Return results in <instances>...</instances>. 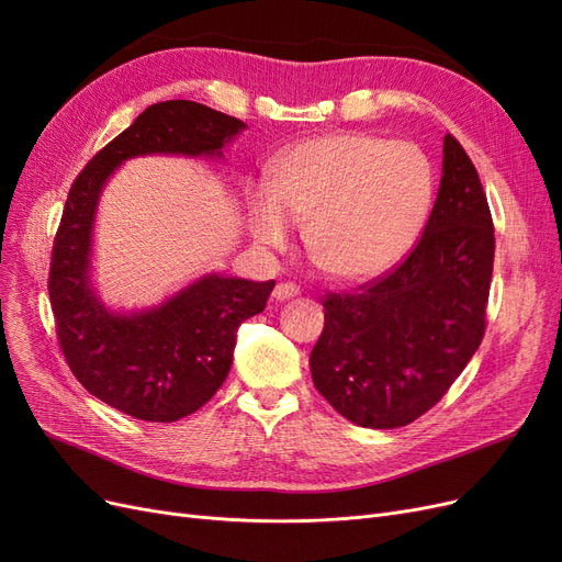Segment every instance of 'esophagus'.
Instances as JSON below:
<instances>
[{"label":"esophagus","mask_w":562,"mask_h":562,"mask_svg":"<svg viewBox=\"0 0 562 562\" xmlns=\"http://www.w3.org/2000/svg\"><path fill=\"white\" fill-rule=\"evenodd\" d=\"M271 295H274V300H279V302L297 297V295H300V285H297V283H291V281L279 283V285L274 288V293H271Z\"/></svg>","instance_id":"34e87169"}]
</instances>
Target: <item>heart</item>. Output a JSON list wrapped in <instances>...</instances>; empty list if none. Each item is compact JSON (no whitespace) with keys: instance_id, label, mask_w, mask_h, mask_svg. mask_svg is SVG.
Masks as SVG:
<instances>
[{"instance_id":"heart-1","label":"heart","mask_w":562,"mask_h":562,"mask_svg":"<svg viewBox=\"0 0 562 562\" xmlns=\"http://www.w3.org/2000/svg\"><path fill=\"white\" fill-rule=\"evenodd\" d=\"M434 168L413 143L368 133H330L288 147L269 184H250L255 241L283 246L291 217L307 220L312 260L342 281H363L411 250L429 215Z\"/></svg>"}]
</instances>
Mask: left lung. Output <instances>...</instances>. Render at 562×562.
Here are the masks:
<instances>
[{
	"mask_svg": "<svg viewBox=\"0 0 562 562\" xmlns=\"http://www.w3.org/2000/svg\"><path fill=\"white\" fill-rule=\"evenodd\" d=\"M492 262L487 196L448 133L440 190L415 248L384 277L323 297L326 326L310 356L318 394L368 429L405 427L431 411L483 342Z\"/></svg>",
	"mask_w": 562,
	"mask_h": 562,
	"instance_id": "8db88e82",
	"label": "left lung"
}]
</instances>
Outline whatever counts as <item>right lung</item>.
Here are the masks:
<instances>
[{"mask_svg": "<svg viewBox=\"0 0 562 562\" xmlns=\"http://www.w3.org/2000/svg\"><path fill=\"white\" fill-rule=\"evenodd\" d=\"M241 128V119L192 100L149 105L83 166L67 194L48 269L58 345L89 394L135 419L176 422L206 405L227 380L236 330L267 307L274 281L209 274L161 307L105 310L89 281L100 190L131 157H220Z\"/></svg>", "mask_w": 562, "mask_h": 562, "instance_id": "right-lung-1", "label": "right lung"}]
</instances>
